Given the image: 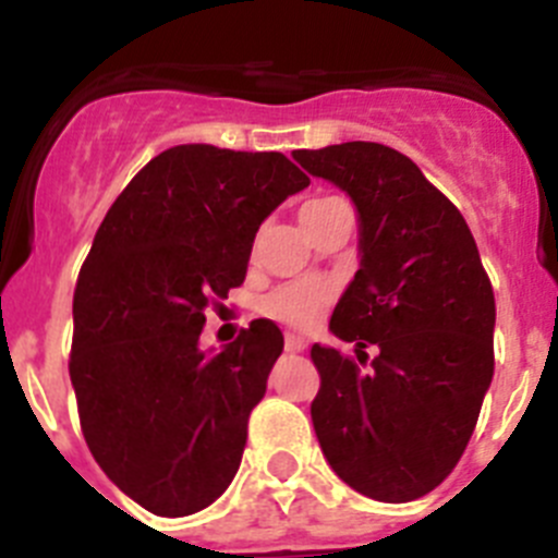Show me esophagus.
Instances as JSON below:
<instances>
[{
  "label": "esophagus",
  "mask_w": 558,
  "mask_h": 558,
  "mask_svg": "<svg viewBox=\"0 0 558 558\" xmlns=\"http://www.w3.org/2000/svg\"><path fill=\"white\" fill-rule=\"evenodd\" d=\"M284 349H288V352H304V349H307V340L299 338V335H284Z\"/></svg>",
  "instance_id": "esophagus-1"
}]
</instances>
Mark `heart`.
Instances as JSON below:
<instances>
[{
  "label": "heart",
  "instance_id": "b5f03b06",
  "mask_svg": "<svg viewBox=\"0 0 558 558\" xmlns=\"http://www.w3.org/2000/svg\"><path fill=\"white\" fill-rule=\"evenodd\" d=\"M338 198H313L302 206L299 215H310V211L322 209V206L332 204ZM335 282L324 279V276H304V279H293V282L279 284L270 290L263 299V313L276 318V322L290 324V327H310L322 318L324 310L332 304L335 299Z\"/></svg>",
  "mask_w": 558,
  "mask_h": 558
}]
</instances>
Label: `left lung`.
Here are the masks:
<instances>
[{
  "instance_id": "left-lung-1",
  "label": "left lung",
  "mask_w": 558,
  "mask_h": 558,
  "mask_svg": "<svg viewBox=\"0 0 558 558\" xmlns=\"http://www.w3.org/2000/svg\"><path fill=\"white\" fill-rule=\"evenodd\" d=\"M293 159L360 211V270L329 322L357 357L310 349L315 436L354 492L416 500L456 470L495 374L489 276L456 204L393 147L343 142Z\"/></svg>"
}]
</instances>
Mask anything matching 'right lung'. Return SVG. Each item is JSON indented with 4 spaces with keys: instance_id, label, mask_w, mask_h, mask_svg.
Listing matches in <instances>:
<instances>
[{
    "instance_id": "add662e5",
    "label": "right lung",
    "mask_w": 558,
    "mask_h": 558,
    "mask_svg": "<svg viewBox=\"0 0 558 558\" xmlns=\"http://www.w3.org/2000/svg\"><path fill=\"white\" fill-rule=\"evenodd\" d=\"M310 179L282 153L179 145L113 201L77 276L69 377L88 450L159 517L229 489L284 338L256 318L201 352L206 313L245 282L259 223Z\"/></svg>"
}]
</instances>
